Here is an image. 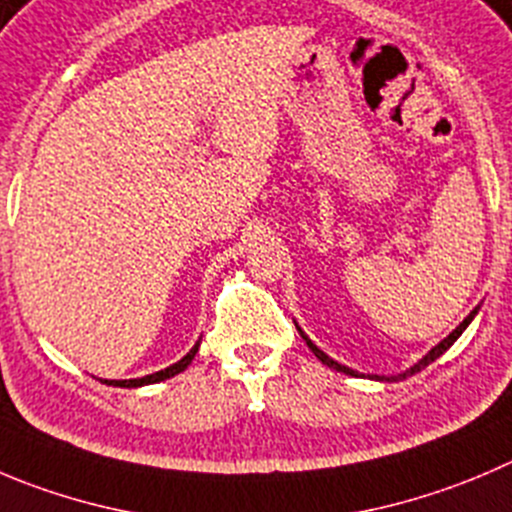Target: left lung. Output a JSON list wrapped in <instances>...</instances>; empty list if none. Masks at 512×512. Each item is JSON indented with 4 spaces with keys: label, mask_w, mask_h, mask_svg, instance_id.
<instances>
[{
    "label": "left lung",
    "mask_w": 512,
    "mask_h": 512,
    "mask_svg": "<svg viewBox=\"0 0 512 512\" xmlns=\"http://www.w3.org/2000/svg\"><path fill=\"white\" fill-rule=\"evenodd\" d=\"M475 314H478V309L472 311V314H470V316H467V319H465V321H462V324H460V326H457V329H455V332H452V334H450V337H447V339H442V342H440V344H437V347H435V349H432V352H430V354H427V357H422V359H420V362H417V364H415V367H412V369H407V372H405V374H399V377H384V379H387V382H392V379H405V377H410V374H415V372H420V369H425V367H427V364H432V362H435V359H437V357H440V354H445V352H447V349H450V347H452V344H455V342H457V337H460V334H462V332H465V326H467V324H470V321H472V316H475ZM301 337H304V334H301ZM304 339H306V344H309V349H311V352H314V354H316V359H321V362H324V364H326V367H332V369H337V372H344V374H352V377H359V374H357V372H354V369L344 367V364H339V362H334V359H329V357H326V354H324V352H321V349H319V347H314V344H311V339H309V337H304Z\"/></svg>",
    "instance_id": "obj_1"
}]
</instances>
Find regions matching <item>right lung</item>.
<instances>
[{"mask_svg": "<svg viewBox=\"0 0 512 512\" xmlns=\"http://www.w3.org/2000/svg\"><path fill=\"white\" fill-rule=\"evenodd\" d=\"M198 347H201V342H198L196 347H193L191 352L186 354V357L180 359V362L170 364L168 369H160V372H155V374H148V377H140V379H105V384H115V387H140V384H155V382H160V379H170V377H175L178 372H183V369H186L188 364L193 362Z\"/></svg>", "mask_w": 512, "mask_h": 512, "instance_id": "right-lung-1", "label": "right lung"}]
</instances>
